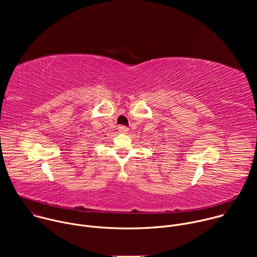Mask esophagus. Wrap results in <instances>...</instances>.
I'll return each instance as SVG.
<instances>
[{"label": "esophagus", "instance_id": "34e87169", "mask_svg": "<svg viewBox=\"0 0 257 257\" xmlns=\"http://www.w3.org/2000/svg\"><path fill=\"white\" fill-rule=\"evenodd\" d=\"M118 129H119V132H120V133H127V132H128V130H129L126 126H123V125L119 126V127H118Z\"/></svg>", "mask_w": 257, "mask_h": 257}]
</instances>
